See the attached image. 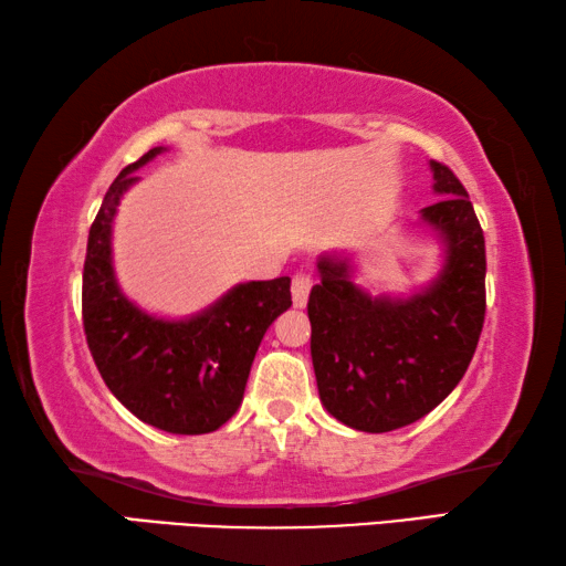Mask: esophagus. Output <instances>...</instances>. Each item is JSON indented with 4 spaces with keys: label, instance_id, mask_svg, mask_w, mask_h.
Listing matches in <instances>:
<instances>
[{
    "label": "esophagus",
    "instance_id": "1",
    "mask_svg": "<svg viewBox=\"0 0 566 566\" xmlns=\"http://www.w3.org/2000/svg\"><path fill=\"white\" fill-rule=\"evenodd\" d=\"M310 292H312V276L306 272H296L292 276V302L296 310H302V306L306 304V300H310Z\"/></svg>",
    "mask_w": 566,
    "mask_h": 566
}]
</instances>
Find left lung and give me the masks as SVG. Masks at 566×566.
I'll return each instance as SVG.
<instances>
[{
	"label": "left lung",
	"instance_id": "left-lung-1",
	"mask_svg": "<svg viewBox=\"0 0 566 566\" xmlns=\"http://www.w3.org/2000/svg\"><path fill=\"white\" fill-rule=\"evenodd\" d=\"M436 205L420 220L446 248L443 270L406 300L368 294L346 256H318L312 286V364L318 398L344 426L364 433L416 423L465 376L485 322V238L468 190L430 160Z\"/></svg>",
	"mask_w": 566,
	"mask_h": 566
}]
</instances>
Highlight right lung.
Masks as SVG:
<instances>
[{
    "label": "right lung",
    "mask_w": 566,
    "mask_h": 566,
    "mask_svg": "<svg viewBox=\"0 0 566 566\" xmlns=\"http://www.w3.org/2000/svg\"><path fill=\"white\" fill-rule=\"evenodd\" d=\"M153 148L111 182L88 230L84 262L86 344L108 390L143 423L178 436L212 433L240 408L256 348L276 316L292 306L290 276L244 282L188 318H158L120 292L111 230L136 170Z\"/></svg>",
    "instance_id": "add662e5"
}]
</instances>
